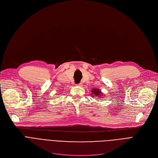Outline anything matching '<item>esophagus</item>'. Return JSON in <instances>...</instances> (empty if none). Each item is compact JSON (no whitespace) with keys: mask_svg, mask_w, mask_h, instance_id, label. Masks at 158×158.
Here are the masks:
<instances>
[{"mask_svg":"<svg viewBox=\"0 0 158 158\" xmlns=\"http://www.w3.org/2000/svg\"><path fill=\"white\" fill-rule=\"evenodd\" d=\"M77 86H79V87H81L82 86V83H79V84H77V85H76Z\"/></svg>","mask_w":158,"mask_h":158,"instance_id":"esophagus-1","label":"esophagus"}]
</instances>
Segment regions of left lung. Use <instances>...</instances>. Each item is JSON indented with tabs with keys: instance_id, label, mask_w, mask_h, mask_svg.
Segmentation results:
<instances>
[{
	"instance_id": "obj_1",
	"label": "left lung",
	"mask_w": 158,
	"mask_h": 158,
	"mask_svg": "<svg viewBox=\"0 0 158 158\" xmlns=\"http://www.w3.org/2000/svg\"><path fill=\"white\" fill-rule=\"evenodd\" d=\"M92 92L94 94V95H95V96L98 97H101L102 95H103V94L101 92V91L99 89H92ZM93 94H92V95H93ZM97 100H98V99H97Z\"/></svg>"
}]
</instances>
